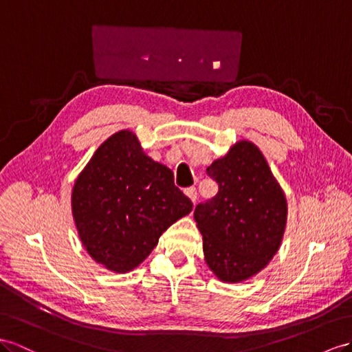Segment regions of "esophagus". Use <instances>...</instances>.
<instances>
[{"mask_svg": "<svg viewBox=\"0 0 352 352\" xmlns=\"http://www.w3.org/2000/svg\"><path fill=\"white\" fill-rule=\"evenodd\" d=\"M186 195L190 197V201L193 204H196V199H197V192H196V187H188L186 188Z\"/></svg>", "mask_w": 352, "mask_h": 352, "instance_id": "1", "label": "esophagus"}]
</instances>
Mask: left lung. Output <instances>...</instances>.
Here are the masks:
<instances>
[{"instance_id": "8db88e82", "label": "left lung", "mask_w": 352, "mask_h": 352, "mask_svg": "<svg viewBox=\"0 0 352 352\" xmlns=\"http://www.w3.org/2000/svg\"><path fill=\"white\" fill-rule=\"evenodd\" d=\"M206 174L219 184V192L195 208L205 262L224 283L245 281L281 245L285 196L262 151L250 141L236 142Z\"/></svg>"}]
</instances>
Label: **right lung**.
I'll return each mask as SVG.
<instances>
[{"label": "right lung", "mask_w": 352, "mask_h": 352, "mask_svg": "<svg viewBox=\"0 0 352 352\" xmlns=\"http://www.w3.org/2000/svg\"><path fill=\"white\" fill-rule=\"evenodd\" d=\"M71 204L90 257L119 274L137 267L193 208L173 170L146 156L131 131L101 144L76 179Z\"/></svg>", "instance_id": "1"}]
</instances>
